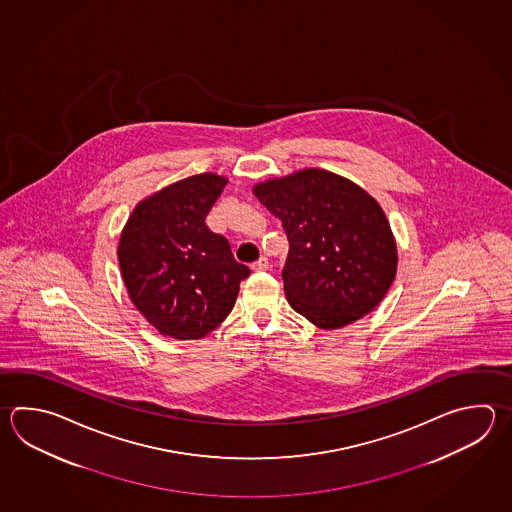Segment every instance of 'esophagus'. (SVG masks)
Returning <instances> with one entry per match:
<instances>
[{"instance_id":"34e87169","label":"esophagus","mask_w":512,"mask_h":512,"mask_svg":"<svg viewBox=\"0 0 512 512\" xmlns=\"http://www.w3.org/2000/svg\"><path fill=\"white\" fill-rule=\"evenodd\" d=\"M268 266H270L268 259H266V257H261L259 261L251 264V270H253V272H266V270H268Z\"/></svg>"}]
</instances>
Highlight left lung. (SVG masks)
<instances>
[{"mask_svg":"<svg viewBox=\"0 0 512 512\" xmlns=\"http://www.w3.org/2000/svg\"><path fill=\"white\" fill-rule=\"evenodd\" d=\"M253 195L281 219L290 242L282 281L295 312L334 330L383 301L396 279V240L365 189L324 169H303L257 184Z\"/></svg>","mask_w":512,"mask_h":512,"instance_id":"obj_1","label":"left lung"}]
</instances>
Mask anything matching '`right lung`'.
Listing matches in <instances>:
<instances>
[{
    "label": "right lung",
    "mask_w": 512,
    "mask_h": 512,
    "mask_svg": "<svg viewBox=\"0 0 512 512\" xmlns=\"http://www.w3.org/2000/svg\"><path fill=\"white\" fill-rule=\"evenodd\" d=\"M228 180L184 178L142 200L120 235L118 262L136 310L162 335L200 339L230 315L250 268L206 226Z\"/></svg>",
    "instance_id": "obj_1"
}]
</instances>
